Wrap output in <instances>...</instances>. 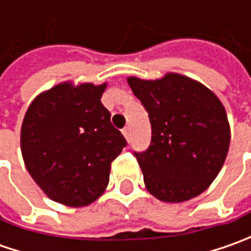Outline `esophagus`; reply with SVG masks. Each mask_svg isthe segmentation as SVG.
Returning <instances> with one entry per match:
<instances>
[{"label":"esophagus","mask_w":251,"mask_h":251,"mask_svg":"<svg viewBox=\"0 0 251 251\" xmlns=\"http://www.w3.org/2000/svg\"><path fill=\"white\" fill-rule=\"evenodd\" d=\"M123 135H124V138L127 141H130V137H131V132H130V128L128 127H126L124 130H123Z\"/></svg>","instance_id":"34e87169"}]
</instances>
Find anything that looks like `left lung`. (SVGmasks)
Instances as JSON below:
<instances>
[{"label": "left lung", "mask_w": 251, "mask_h": 251, "mask_svg": "<svg viewBox=\"0 0 251 251\" xmlns=\"http://www.w3.org/2000/svg\"><path fill=\"white\" fill-rule=\"evenodd\" d=\"M127 82L152 127L150 148L135 152L147 190L163 202H184L204 193L224 166L230 144L222 101L181 74L128 76Z\"/></svg>", "instance_id": "8db88e82"}]
</instances>
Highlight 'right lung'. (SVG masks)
<instances>
[{
  "instance_id": "add662e5",
  "label": "right lung",
  "mask_w": 251,
  "mask_h": 251,
  "mask_svg": "<svg viewBox=\"0 0 251 251\" xmlns=\"http://www.w3.org/2000/svg\"><path fill=\"white\" fill-rule=\"evenodd\" d=\"M106 86L65 81L37 95L26 110L21 128L25 166L58 204L86 207L100 197L111 162L127 144L101 104Z\"/></svg>"
}]
</instances>
